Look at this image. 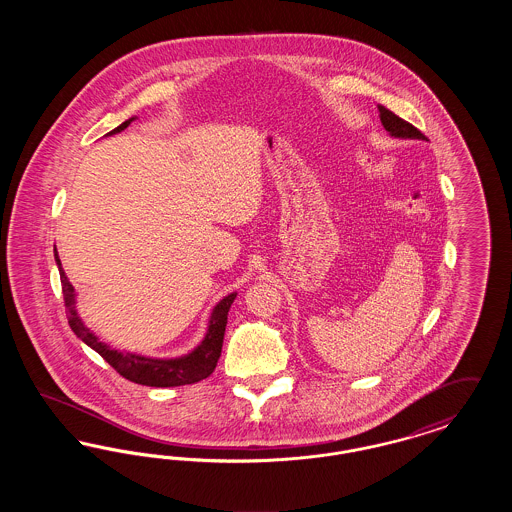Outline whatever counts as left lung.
Masks as SVG:
<instances>
[{"label": "left lung", "mask_w": 512, "mask_h": 512, "mask_svg": "<svg viewBox=\"0 0 512 512\" xmlns=\"http://www.w3.org/2000/svg\"><path fill=\"white\" fill-rule=\"evenodd\" d=\"M378 113H380V121L384 124L386 132L390 134L391 138H399V140H424V134L420 130H416L413 124L399 119L395 113H391L388 107L378 105Z\"/></svg>", "instance_id": "8db88e82"}]
</instances>
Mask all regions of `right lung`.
I'll return each mask as SVG.
<instances>
[{
  "instance_id": "obj_1",
  "label": "right lung",
  "mask_w": 512,
  "mask_h": 512,
  "mask_svg": "<svg viewBox=\"0 0 512 512\" xmlns=\"http://www.w3.org/2000/svg\"><path fill=\"white\" fill-rule=\"evenodd\" d=\"M132 121H136V117L126 119L115 130H111L107 136L119 134L124 128H128V124ZM53 255H55V263H57L59 276H61L63 297H65V307H67V318H69L71 330L76 334V338H80L88 347H92L126 380L142 384V386H151V388H174V386L195 384V382L207 378L215 370V366L219 363L220 351H222L228 311L238 293H228L213 307V313H211L209 324H207V332H205L203 340L199 341V345L194 347L190 353L180 355V357H169V359L147 357L140 353L121 351V349L111 347L109 343L99 340L98 336L84 324V320L80 318L78 309H76V292H74L73 284L69 282L65 270L61 267L57 249H53Z\"/></svg>"
}]
</instances>
